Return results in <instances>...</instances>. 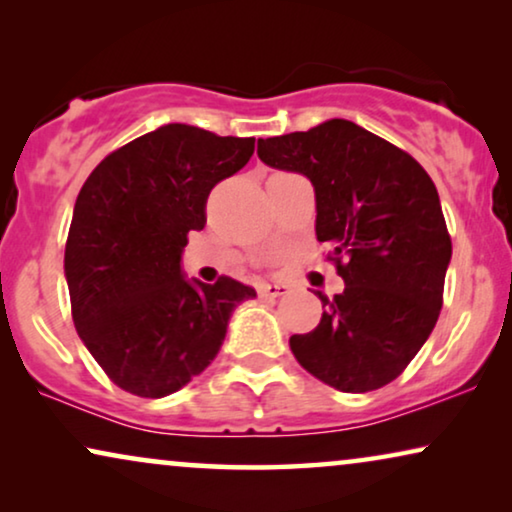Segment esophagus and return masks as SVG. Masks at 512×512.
<instances>
[{
	"label": "esophagus",
	"mask_w": 512,
	"mask_h": 512,
	"mask_svg": "<svg viewBox=\"0 0 512 512\" xmlns=\"http://www.w3.org/2000/svg\"><path fill=\"white\" fill-rule=\"evenodd\" d=\"M258 293H261V298H279L286 293V286L284 284H263Z\"/></svg>",
	"instance_id": "obj_1"
}]
</instances>
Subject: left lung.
Listing matches in <instances>:
<instances>
[{
	"label": "left lung",
	"mask_w": 512,
	"mask_h": 512,
	"mask_svg": "<svg viewBox=\"0 0 512 512\" xmlns=\"http://www.w3.org/2000/svg\"><path fill=\"white\" fill-rule=\"evenodd\" d=\"M258 158L312 181L317 240L345 291L321 298L319 326L291 335L300 366L328 387L363 394L403 373L443 307L452 258L436 186L410 153L345 118L258 139Z\"/></svg>",
	"instance_id": "1"
}]
</instances>
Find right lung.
<instances>
[{
    "mask_svg": "<svg viewBox=\"0 0 512 512\" xmlns=\"http://www.w3.org/2000/svg\"><path fill=\"white\" fill-rule=\"evenodd\" d=\"M254 137L167 123L109 153L74 205L65 277L74 326L111 382L163 398L200 375L230 314L256 291L230 277L186 279L181 254L205 202L249 163Z\"/></svg>",
    "mask_w": 512,
    "mask_h": 512,
    "instance_id": "1",
    "label": "right lung"
}]
</instances>
